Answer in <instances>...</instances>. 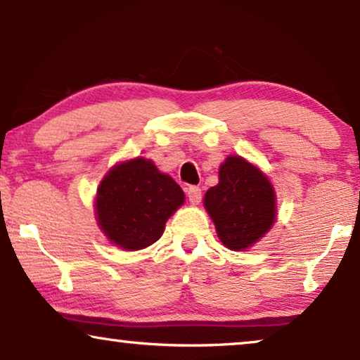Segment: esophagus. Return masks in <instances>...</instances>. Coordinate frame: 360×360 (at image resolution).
<instances>
[{
    "instance_id": "obj_1",
    "label": "esophagus",
    "mask_w": 360,
    "mask_h": 360,
    "mask_svg": "<svg viewBox=\"0 0 360 360\" xmlns=\"http://www.w3.org/2000/svg\"><path fill=\"white\" fill-rule=\"evenodd\" d=\"M186 196H188V201L191 205H198L201 201V190L198 186H188L186 188Z\"/></svg>"
}]
</instances>
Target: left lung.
Masks as SVG:
<instances>
[{"label":"left lung","mask_w":360,"mask_h":360,"mask_svg":"<svg viewBox=\"0 0 360 360\" xmlns=\"http://www.w3.org/2000/svg\"><path fill=\"white\" fill-rule=\"evenodd\" d=\"M203 205L221 243L231 250L249 249L277 218L270 180L239 155H229L221 164L219 184L206 191Z\"/></svg>","instance_id":"obj_1"}]
</instances>
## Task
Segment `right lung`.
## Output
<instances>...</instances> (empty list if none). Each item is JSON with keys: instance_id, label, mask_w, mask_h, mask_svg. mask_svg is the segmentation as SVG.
Instances as JSON below:
<instances>
[{"instance_id": "right-lung-1", "label": "right lung", "mask_w": 360, "mask_h": 360, "mask_svg": "<svg viewBox=\"0 0 360 360\" xmlns=\"http://www.w3.org/2000/svg\"><path fill=\"white\" fill-rule=\"evenodd\" d=\"M184 201L172 176L137 157L115 165L101 180L95 200L98 226L121 249H144L160 239L167 219Z\"/></svg>"}]
</instances>
